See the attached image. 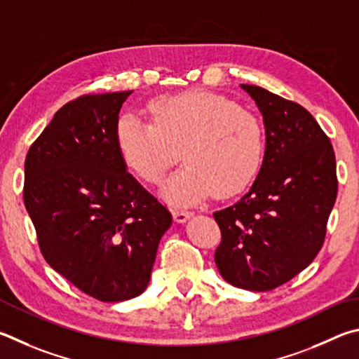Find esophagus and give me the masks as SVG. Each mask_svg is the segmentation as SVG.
I'll return each instance as SVG.
<instances>
[{
	"mask_svg": "<svg viewBox=\"0 0 359 359\" xmlns=\"http://www.w3.org/2000/svg\"><path fill=\"white\" fill-rule=\"evenodd\" d=\"M192 215L194 212H191V211H186V210H173V217H175V221L176 222H180V224H184L187 219H191L192 217Z\"/></svg>",
	"mask_w": 359,
	"mask_h": 359,
	"instance_id": "34e87169",
	"label": "esophagus"
}]
</instances>
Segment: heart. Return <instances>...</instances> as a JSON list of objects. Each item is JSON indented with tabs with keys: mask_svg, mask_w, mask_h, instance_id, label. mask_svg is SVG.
<instances>
[{
	"mask_svg": "<svg viewBox=\"0 0 359 359\" xmlns=\"http://www.w3.org/2000/svg\"><path fill=\"white\" fill-rule=\"evenodd\" d=\"M151 123L124 115L116 124V144L132 173L159 184L178 159L184 165L162 187L172 205H196L211 194L236 196L259 175L265 132L259 118L229 97L208 91L161 96L148 105Z\"/></svg>",
	"mask_w": 359,
	"mask_h": 359,
	"instance_id": "b5f03b06",
	"label": "heart"
}]
</instances>
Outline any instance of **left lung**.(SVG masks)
Returning a JSON list of instances; mask_svg holds the SVG:
<instances>
[{
    "instance_id": "1",
    "label": "left lung",
    "mask_w": 359,
    "mask_h": 359,
    "mask_svg": "<svg viewBox=\"0 0 359 359\" xmlns=\"http://www.w3.org/2000/svg\"><path fill=\"white\" fill-rule=\"evenodd\" d=\"M265 124V157L240 202L216 211L215 254L229 284L268 292L303 271L322 249L337 196L336 156L309 111L255 85H241Z\"/></svg>"
}]
</instances>
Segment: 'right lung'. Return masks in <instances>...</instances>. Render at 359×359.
I'll list each match as a JSON object with an SVG mask.
<instances>
[{"mask_svg": "<svg viewBox=\"0 0 359 359\" xmlns=\"http://www.w3.org/2000/svg\"><path fill=\"white\" fill-rule=\"evenodd\" d=\"M130 94H88L62 105L25 161L23 202L43 259L104 303L144 292L172 225L119 154L118 115Z\"/></svg>", "mask_w": 359, "mask_h": 359, "instance_id": "add662e5", "label": "right lung"}]
</instances>
